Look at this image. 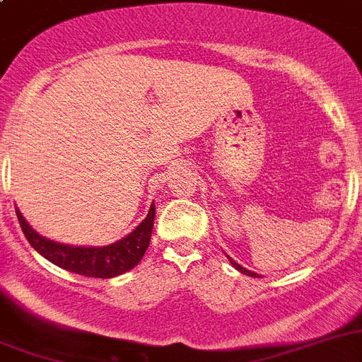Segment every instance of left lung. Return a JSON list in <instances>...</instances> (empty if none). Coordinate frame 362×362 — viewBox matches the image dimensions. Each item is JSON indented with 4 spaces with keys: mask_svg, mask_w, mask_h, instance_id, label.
Instances as JSON below:
<instances>
[{
    "mask_svg": "<svg viewBox=\"0 0 362 362\" xmlns=\"http://www.w3.org/2000/svg\"><path fill=\"white\" fill-rule=\"evenodd\" d=\"M227 258H229V256H227ZM229 262H230V265H233L234 269H236V270H240V272H242V274H247V276H250V278H259L258 274H254L252 270H247L245 267H242V265H240V263H236V262H234L233 258H229Z\"/></svg>",
    "mask_w": 362,
    "mask_h": 362,
    "instance_id": "left-lung-1",
    "label": "left lung"
}]
</instances>
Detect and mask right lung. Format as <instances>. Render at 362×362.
Returning a JSON list of instances; mask_svg holds the SVG:
<instances>
[{
    "label": "right lung",
    "instance_id": "1",
    "mask_svg": "<svg viewBox=\"0 0 362 362\" xmlns=\"http://www.w3.org/2000/svg\"><path fill=\"white\" fill-rule=\"evenodd\" d=\"M19 226L27 236L28 243L37 250L43 258L64 270L88 278H115L124 274L133 267L139 265L151 240L153 221H155V204H151L149 213L144 220L132 230L126 238L106 247H74L57 243L54 240L35 233L28 221L23 218L19 209H16Z\"/></svg>",
    "mask_w": 362,
    "mask_h": 362
}]
</instances>
